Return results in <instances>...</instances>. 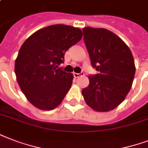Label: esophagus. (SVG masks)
<instances>
[{
    "instance_id": "esophagus-1",
    "label": "esophagus",
    "mask_w": 148,
    "mask_h": 148,
    "mask_svg": "<svg viewBox=\"0 0 148 148\" xmlns=\"http://www.w3.org/2000/svg\"><path fill=\"white\" fill-rule=\"evenodd\" d=\"M74 77H81V76H82V75H83L84 74V72H81V73H74Z\"/></svg>"
}]
</instances>
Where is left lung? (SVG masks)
I'll use <instances>...</instances> for the list:
<instances>
[{
	"label": "left lung",
	"mask_w": 148,
	"mask_h": 148,
	"mask_svg": "<svg viewBox=\"0 0 148 148\" xmlns=\"http://www.w3.org/2000/svg\"><path fill=\"white\" fill-rule=\"evenodd\" d=\"M84 40L91 65L98 74L90 75L82 90L86 103L98 112L114 109L123 102L133 84L135 65L127 45L104 28L84 27Z\"/></svg>",
	"instance_id": "obj_1"
}]
</instances>
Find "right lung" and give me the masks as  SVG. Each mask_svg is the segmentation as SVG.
<instances>
[{
    "instance_id": "obj_1",
    "label": "right lung",
    "mask_w": 148,
    "mask_h": 148,
    "mask_svg": "<svg viewBox=\"0 0 148 148\" xmlns=\"http://www.w3.org/2000/svg\"><path fill=\"white\" fill-rule=\"evenodd\" d=\"M81 29L54 24L31 34L15 60L17 83L27 99L44 110L57 108L71 87L74 76L59 67L65 52L80 41Z\"/></svg>"
}]
</instances>
